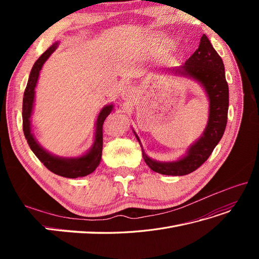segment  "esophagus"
<instances>
[{"mask_svg": "<svg viewBox=\"0 0 259 259\" xmlns=\"http://www.w3.org/2000/svg\"><path fill=\"white\" fill-rule=\"evenodd\" d=\"M123 96L124 97H130L132 94H133V88L132 86H130V85H126V86H124V89H123Z\"/></svg>", "mask_w": 259, "mask_h": 259, "instance_id": "34e87169", "label": "esophagus"}]
</instances>
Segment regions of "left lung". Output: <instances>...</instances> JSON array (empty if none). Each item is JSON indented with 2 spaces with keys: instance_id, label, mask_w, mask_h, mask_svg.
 Returning a JSON list of instances; mask_svg holds the SVG:
<instances>
[{
  "instance_id": "obj_1",
  "label": "left lung",
  "mask_w": 259,
  "mask_h": 259,
  "mask_svg": "<svg viewBox=\"0 0 259 259\" xmlns=\"http://www.w3.org/2000/svg\"><path fill=\"white\" fill-rule=\"evenodd\" d=\"M175 71L190 75L204 86L209 98V119L206 130L198 142L191 146L185 158L177 162H156L148 158L144 152L143 156L148 166L156 173L183 176L198 169L222 139L228 119L229 89L225 76L224 62L205 34L202 35L198 50L187 59L184 66H180Z\"/></svg>"
}]
</instances>
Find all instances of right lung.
<instances>
[{
	"instance_id": "obj_1",
	"label": "right lung",
	"mask_w": 259,
	"mask_h": 259,
	"mask_svg": "<svg viewBox=\"0 0 259 259\" xmlns=\"http://www.w3.org/2000/svg\"><path fill=\"white\" fill-rule=\"evenodd\" d=\"M57 43L53 44L51 48L45 51L40 58H38L35 64L32 67V70L30 72L29 80L26 86L25 94H23V101H22V130L23 134L27 139V143L29 144L31 150L36 155V158L40 160L45 167L53 171L54 174L67 177V178H76L86 176L94 170L99 165L100 159H101V151H103V125L106 120V117L110 114L112 110V105H109L105 107L98 115V119L96 122V134H95V143H94L93 148L89 153L81 156V158L75 159H61L54 156L46 152L44 149L38 145L35 139L33 138L32 134L30 131V116L32 112L33 107V99H34V89L37 82L38 74L42 69V66L46 61L51 54L56 50Z\"/></svg>"
}]
</instances>
